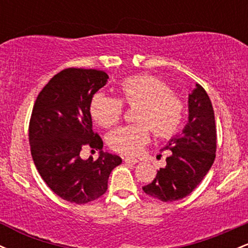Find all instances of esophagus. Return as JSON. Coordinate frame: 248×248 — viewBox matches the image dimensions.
Masks as SVG:
<instances>
[{
  "instance_id": "34e87169",
  "label": "esophagus",
  "mask_w": 248,
  "mask_h": 248,
  "mask_svg": "<svg viewBox=\"0 0 248 248\" xmlns=\"http://www.w3.org/2000/svg\"><path fill=\"white\" fill-rule=\"evenodd\" d=\"M124 161L128 164H136L139 162L136 158H130V157H124Z\"/></svg>"
}]
</instances>
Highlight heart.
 <instances>
[{
  "mask_svg": "<svg viewBox=\"0 0 248 248\" xmlns=\"http://www.w3.org/2000/svg\"><path fill=\"white\" fill-rule=\"evenodd\" d=\"M124 103L134 109L138 124L120 127L108 135V144L116 153L136 155L149 141L150 130L156 138L168 139L177 133L184 118V102L166 81L150 75L128 77L120 82L119 98L95 93L90 113L101 127H112L124 114Z\"/></svg>",
  "mask_w": 248,
  "mask_h": 248,
  "instance_id": "1",
  "label": "heart"
}]
</instances>
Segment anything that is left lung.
<instances>
[{"label":"left lung","mask_w":248,"mask_h":248,"mask_svg":"<svg viewBox=\"0 0 248 248\" xmlns=\"http://www.w3.org/2000/svg\"><path fill=\"white\" fill-rule=\"evenodd\" d=\"M164 149L171 150L167 166L142 187L150 197L173 202L186 197L205 177L217 150V129L211 100L201 85L189 94V121Z\"/></svg>","instance_id":"8db88e82"}]
</instances>
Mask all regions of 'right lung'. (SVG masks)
<instances>
[{"mask_svg":"<svg viewBox=\"0 0 248 248\" xmlns=\"http://www.w3.org/2000/svg\"><path fill=\"white\" fill-rule=\"evenodd\" d=\"M107 79L100 70L65 69L51 78L33 105L29 124L33 163L46 186L70 203L101 197L110 172L122 162L102 150L101 138L92 129L91 99ZM85 145L101 150L95 161L80 157Z\"/></svg>","mask_w":248,"mask_h":248,"instance_id":"right-lung-1","label":"right lung"}]
</instances>
